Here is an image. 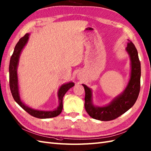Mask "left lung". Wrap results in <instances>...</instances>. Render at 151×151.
Masks as SVG:
<instances>
[{
  "instance_id": "8db88e82",
  "label": "left lung",
  "mask_w": 151,
  "mask_h": 151,
  "mask_svg": "<svg viewBox=\"0 0 151 151\" xmlns=\"http://www.w3.org/2000/svg\"><path fill=\"white\" fill-rule=\"evenodd\" d=\"M126 51L131 59V78L123 93L114 98L109 104L103 107L94 106L92 101L91 89L85 84H82L86 92L85 109L88 114L94 119L101 121L114 120L134 106L138 99L141 77V65L138 51L134 44L131 41L127 44Z\"/></svg>"
}]
</instances>
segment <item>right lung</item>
<instances>
[{
  "instance_id": "obj_1",
  "label": "right lung",
  "mask_w": 151,
  "mask_h": 151,
  "mask_svg": "<svg viewBox=\"0 0 151 151\" xmlns=\"http://www.w3.org/2000/svg\"><path fill=\"white\" fill-rule=\"evenodd\" d=\"M29 33H26L25 35L20 38L19 41L16 44L15 49H14L13 53L10 58L9 66V87L10 90L16 102L22 107L24 110H25L27 113L33 116L44 119V118H50L52 117H56L61 113L63 109V97L65 95L66 92L71 88V87L75 86L73 82H69L68 83L63 84L58 91V97L59 106L57 109L54 111H40L37 109H33L26 106L20 100L19 91V86H18V76H17V67L19 65V60L20 55L21 53L22 49L27 44L28 39H29Z\"/></svg>"
}]
</instances>
